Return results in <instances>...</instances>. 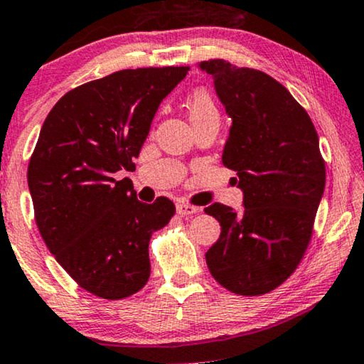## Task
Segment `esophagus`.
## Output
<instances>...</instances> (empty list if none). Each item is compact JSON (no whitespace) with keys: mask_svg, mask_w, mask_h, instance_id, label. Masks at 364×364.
Here are the masks:
<instances>
[{"mask_svg":"<svg viewBox=\"0 0 364 364\" xmlns=\"http://www.w3.org/2000/svg\"><path fill=\"white\" fill-rule=\"evenodd\" d=\"M176 213L180 214V216H193V214L199 213V208L193 206V204H188V203H178Z\"/></svg>","mask_w":364,"mask_h":364,"instance_id":"1","label":"esophagus"}]
</instances>
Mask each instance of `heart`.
I'll list each match as a JSON object with an SVG mask.
<instances>
[{"instance_id":"obj_1","label":"heart","mask_w":364,"mask_h":364,"mask_svg":"<svg viewBox=\"0 0 364 364\" xmlns=\"http://www.w3.org/2000/svg\"><path fill=\"white\" fill-rule=\"evenodd\" d=\"M188 110L191 122L204 119V117L209 115H218V109L214 105L213 99L208 94H204V92H198V94L193 95V99L188 104Z\"/></svg>"}]
</instances>
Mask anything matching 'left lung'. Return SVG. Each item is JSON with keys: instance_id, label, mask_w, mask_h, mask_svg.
<instances>
[{"instance_id": "obj_1", "label": "left lung", "mask_w": 364, "mask_h": 364, "mask_svg": "<svg viewBox=\"0 0 364 364\" xmlns=\"http://www.w3.org/2000/svg\"><path fill=\"white\" fill-rule=\"evenodd\" d=\"M199 68L232 119L223 163L244 191L242 213L221 203L204 209L221 224L208 269L232 294H269L295 272L314 234L326 178L318 135L304 107L262 70L224 59Z\"/></svg>"}]
</instances>
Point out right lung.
I'll list each match as a JSON object with an SVG mask.
<instances>
[{"label": "right lung", "mask_w": 364, "mask_h": 364, "mask_svg": "<svg viewBox=\"0 0 364 364\" xmlns=\"http://www.w3.org/2000/svg\"><path fill=\"white\" fill-rule=\"evenodd\" d=\"M189 68L124 69L60 97L46 117L28 166L41 237L82 289L120 300L150 279L151 234L175 204L140 203L129 178L161 100Z\"/></svg>", "instance_id": "obj_1"}]
</instances>
